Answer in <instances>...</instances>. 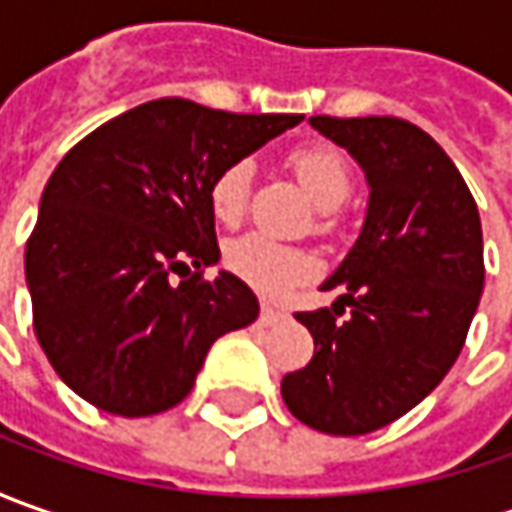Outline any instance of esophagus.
<instances>
[{
	"label": "esophagus",
	"mask_w": 512,
	"mask_h": 512,
	"mask_svg": "<svg viewBox=\"0 0 512 512\" xmlns=\"http://www.w3.org/2000/svg\"><path fill=\"white\" fill-rule=\"evenodd\" d=\"M285 319V310H276V307H270V305H262V313H259V322L265 327L270 325H279Z\"/></svg>",
	"instance_id": "34e87169"
}]
</instances>
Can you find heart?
<instances>
[{
    "label": "heart",
    "instance_id": "obj_1",
    "mask_svg": "<svg viewBox=\"0 0 512 512\" xmlns=\"http://www.w3.org/2000/svg\"><path fill=\"white\" fill-rule=\"evenodd\" d=\"M290 168L296 170L299 182L307 187L319 207H339L353 190V173L333 145H307L290 153ZM253 162L236 159L216 173L210 185V210L219 222L233 225L242 219L250 196ZM225 265L245 285L259 290L262 296H282L293 285L305 282L316 273V259L296 245L273 239L270 233L250 230L225 247Z\"/></svg>",
    "mask_w": 512,
    "mask_h": 512
}]
</instances>
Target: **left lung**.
<instances>
[{
    "mask_svg": "<svg viewBox=\"0 0 512 512\" xmlns=\"http://www.w3.org/2000/svg\"><path fill=\"white\" fill-rule=\"evenodd\" d=\"M310 125L362 165L370 199L356 245L322 285L342 296L296 313L313 359L282 379V399L313 430L362 436L413 410L459 359L484 287L482 219L422 128L396 116Z\"/></svg>",
    "mask_w": 512,
    "mask_h": 512,
    "instance_id": "obj_1",
    "label": "left lung"
}]
</instances>
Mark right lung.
<instances>
[{
	"instance_id": "right-lung-1",
	"label": "right lung",
	"mask_w": 512,
	"mask_h": 512,
	"mask_svg": "<svg viewBox=\"0 0 512 512\" xmlns=\"http://www.w3.org/2000/svg\"><path fill=\"white\" fill-rule=\"evenodd\" d=\"M299 113H227L168 96L88 133L50 173L25 247L33 330L53 370L113 416L193 390L210 344L259 316L219 262L210 185ZM180 282H175V276Z\"/></svg>"
}]
</instances>
